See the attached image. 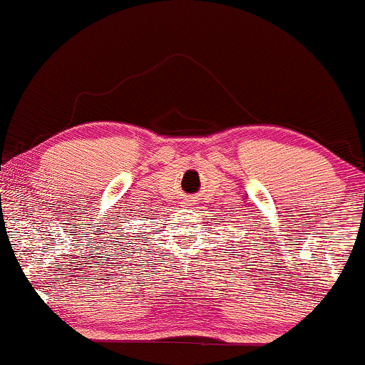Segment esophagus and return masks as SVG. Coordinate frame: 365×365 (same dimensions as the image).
Returning <instances> with one entry per match:
<instances>
[{
  "label": "esophagus",
  "mask_w": 365,
  "mask_h": 365,
  "mask_svg": "<svg viewBox=\"0 0 365 365\" xmlns=\"http://www.w3.org/2000/svg\"><path fill=\"white\" fill-rule=\"evenodd\" d=\"M192 205H195V203H192V200H186V201H184V203H182V207H186V208H191Z\"/></svg>",
  "instance_id": "1"
}]
</instances>
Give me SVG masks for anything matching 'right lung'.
<instances>
[{
  "instance_id": "add662e5",
  "label": "right lung",
  "mask_w": 365,
  "mask_h": 365,
  "mask_svg": "<svg viewBox=\"0 0 365 365\" xmlns=\"http://www.w3.org/2000/svg\"><path fill=\"white\" fill-rule=\"evenodd\" d=\"M126 237H128V235H126ZM121 241H123V239H121ZM128 244H135V242H128ZM124 247H128V246H124ZM123 250V247H119V251H121Z\"/></svg>"
}]
</instances>
